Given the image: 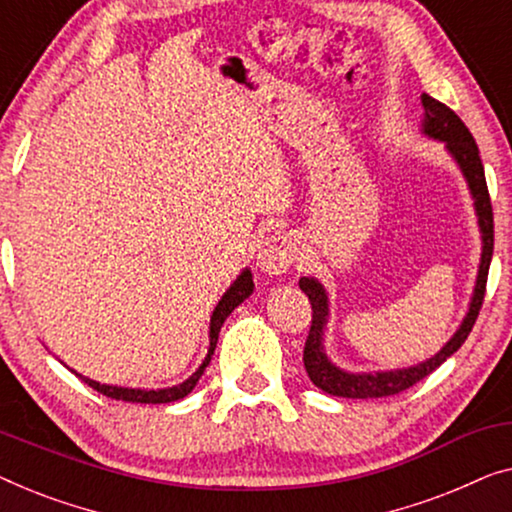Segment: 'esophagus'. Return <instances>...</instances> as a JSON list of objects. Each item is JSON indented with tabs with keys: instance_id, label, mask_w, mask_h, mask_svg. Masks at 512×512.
Masks as SVG:
<instances>
[{
	"instance_id": "1",
	"label": "esophagus",
	"mask_w": 512,
	"mask_h": 512,
	"mask_svg": "<svg viewBox=\"0 0 512 512\" xmlns=\"http://www.w3.org/2000/svg\"><path fill=\"white\" fill-rule=\"evenodd\" d=\"M294 255H297V246H294L292 236L278 232L259 243L255 257L257 269L262 273H269V276H283V273L292 266Z\"/></svg>"
}]
</instances>
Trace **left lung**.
Masks as SVG:
<instances>
[{
    "label": "left lung",
    "mask_w": 512,
    "mask_h": 512,
    "mask_svg": "<svg viewBox=\"0 0 512 512\" xmlns=\"http://www.w3.org/2000/svg\"><path fill=\"white\" fill-rule=\"evenodd\" d=\"M424 106V118H422V134L429 139L445 143L452 160L462 171L466 185H469L475 218H478L480 229V264H478V276H475V287L469 301V311H466L462 325L450 336V341L436 352L434 357L424 359L420 364L406 366V369H392V371H348L341 369L331 362L325 348V329L329 322V294L325 285L318 278L304 276L299 278V287L306 292L308 301L313 308V322L311 331H308L306 348H304V366L308 378L313 380L315 387H320L322 392L331 394V397H343V399H378V397H392L399 394L415 383H420L422 378H427L431 371H436L445 359L462 348V343L469 338L471 329L478 318L482 299H485V285H487V271L489 262H492V250H494V218H492V201H489L487 183H485V169H482L480 150L475 146L473 136L459 115L450 111L448 106L436 102L434 97L422 95Z\"/></svg>",
    "instance_id": "obj_1"
}]
</instances>
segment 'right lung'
Listing matches in <instances>:
<instances>
[{
	"label": "right lung",
	"mask_w": 512,
	"mask_h": 512,
	"mask_svg": "<svg viewBox=\"0 0 512 512\" xmlns=\"http://www.w3.org/2000/svg\"><path fill=\"white\" fill-rule=\"evenodd\" d=\"M255 290V283H253V273L250 269H243L239 276L232 285H229V290L222 294V299L218 301V306H215V311L211 315V325H208V352L204 357V362L199 364V369L192 373L190 378L183 380L181 385H174V387H162V390H141V387H118V385H104V383H97V380L92 378H85L81 373H76L78 378L83 380L85 385H90L92 390H97L99 394H104V397H111L115 401H129V403H171V401H178L187 397L194 390V385L199 383L201 373L206 371V366L211 364V357H213V350H215V343H218V334H220V327L225 325V320L232 315V311L236 306H241L243 301H246L250 294Z\"/></svg>",
	"instance_id": "add662e5"
}]
</instances>
